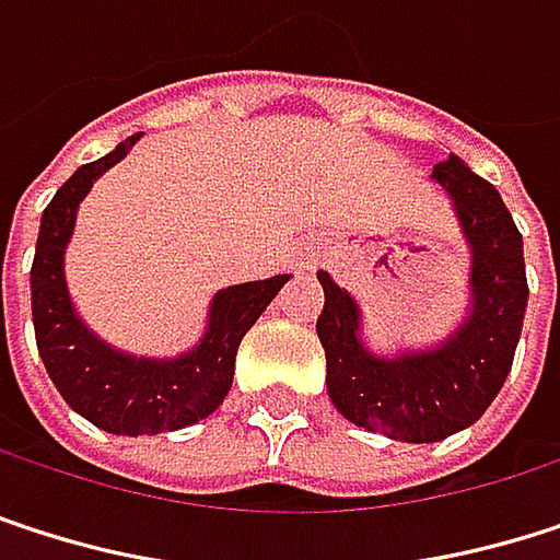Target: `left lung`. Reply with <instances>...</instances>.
<instances>
[{"instance_id": "1", "label": "left lung", "mask_w": 560, "mask_h": 560, "mask_svg": "<svg viewBox=\"0 0 560 560\" xmlns=\"http://www.w3.org/2000/svg\"><path fill=\"white\" fill-rule=\"evenodd\" d=\"M430 182L450 198L469 247L463 323L427 349L382 355L362 336V306L326 270L316 319L326 349L329 401L346 420L401 443H436L476 423L505 385L528 306L522 234L502 195L459 155L436 162Z\"/></svg>"}]
</instances>
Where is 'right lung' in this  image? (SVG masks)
<instances>
[{
    "label": "right lung",
    "mask_w": 560,
    "mask_h": 560,
    "mask_svg": "<svg viewBox=\"0 0 560 560\" xmlns=\"http://www.w3.org/2000/svg\"><path fill=\"white\" fill-rule=\"evenodd\" d=\"M140 140L130 137L97 162L81 165L42 214L32 264V323L38 355L61 398L94 427L120 436L168 433L221 408L234 382V359L244 332L260 319L290 273L218 290L208 303L201 339L172 359H149L114 349L81 316L65 280V250L78 208L94 182Z\"/></svg>",
    "instance_id": "1"
}]
</instances>
